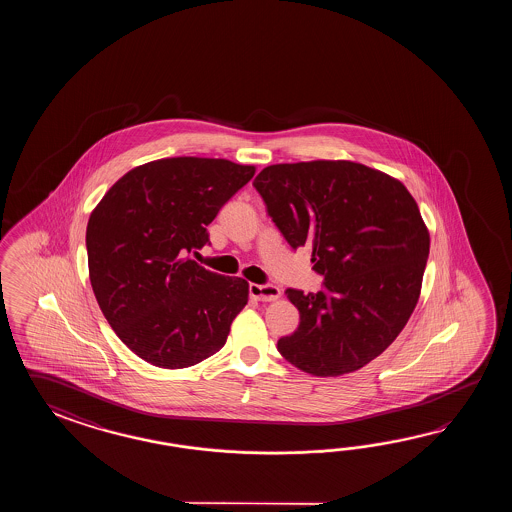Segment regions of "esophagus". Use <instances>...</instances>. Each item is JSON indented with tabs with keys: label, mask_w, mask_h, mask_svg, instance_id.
Instances as JSON below:
<instances>
[{
	"label": "esophagus",
	"mask_w": 512,
	"mask_h": 512,
	"mask_svg": "<svg viewBox=\"0 0 512 512\" xmlns=\"http://www.w3.org/2000/svg\"><path fill=\"white\" fill-rule=\"evenodd\" d=\"M249 294L254 300L260 302H272L280 298V289L276 285H258V283H251L249 285Z\"/></svg>",
	"instance_id": "1"
}]
</instances>
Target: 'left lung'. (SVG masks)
Returning a JSON list of instances; mask_svg holds the SVG:
<instances>
[{
  "mask_svg": "<svg viewBox=\"0 0 512 512\" xmlns=\"http://www.w3.org/2000/svg\"><path fill=\"white\" fill-rule=\"evenodd\" d=\"M287 243L313 247L324 289L285 294L300 311L278 351L298 370L338 377L379 357L421 293L430 234L406 186L351 161L272 164L254 179Z\"/></svg>",
  "mask_w": 512,
  "mask_h": 512,
  "instance_id": "8db88e82",
  "label": "left lung"
}]
</instances>
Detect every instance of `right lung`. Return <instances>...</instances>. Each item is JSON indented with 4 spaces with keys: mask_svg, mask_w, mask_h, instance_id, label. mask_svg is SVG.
<instances>
[{
    "mask_svg": "<svg viewBox=\"0 0 512 512\" xmlns=\"http://www.w3.org/2000/svg\"><path fill=\"white\" fill-rule=\"evenodd\" d=\"M254 166L172 157L122 175L87 221L89 280L117 337L166 370L194 366L225 346L249 283L208 271L186 254L247 185Z\"/></svg>",
    "mask_w": 512,
    "mask_h": 512,
    "instance_id": "obj_1",
    "label": "right lung"
}]
</instances>
